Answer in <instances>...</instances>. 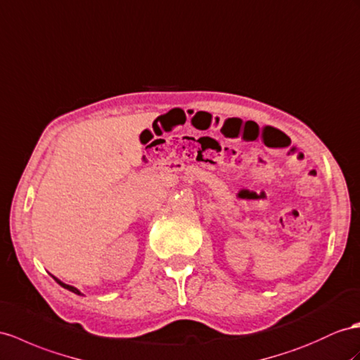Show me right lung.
<instances>
[{"instance_id": "right-lung-1", "label": "right lung", "mask_w": 360, "mask_h": 360, "mask_svg": "<svg viewBox=\"0 0 360 360\" xmlns=\"http://www.w3.org/2000/svg\"><path fill=\"white\" fill-rule=\"evenodd\" d=\"M54 280H56V281H58V283L62 285V288L68 289L70 292H75V293H77V295H82V293H80V292H79L76 288H72V285H70V284H65V283H62V281H60V280H58V278H54Z\"/></svg>"}]
</instances>
